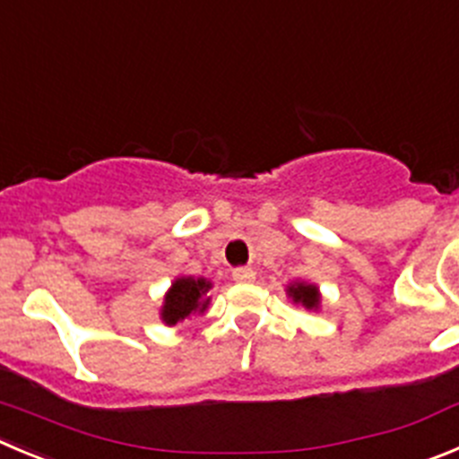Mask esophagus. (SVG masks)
Instances as JSON below:
<instances>
[{
	"mask_svg": "<svg viewBox=\"0 0 459 459\" xmlns=\"http://www.w3.org/2000/svg\"><path fill=\"white\" fill-rule=\"evenodd\" d=\"M233 278L238 282H254L255 281V272H254V269H249V267H239V269H235V272H233Z\"/></svg>",
	"mask_w": 459,
	"mask_h": 459,
	"instance_id": "1",
	"label": "esophagus"
}]
</instances>
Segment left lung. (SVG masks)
I'll return each mask as SVG.
<instances>
[{"label":"left lung","mask_w":459,"mask_h":459,"mask_svg":"<svg viewBox=\"0 0 459 459\" xmlns=\"http://www.w3.org/2000/svg\"><path fill=\"white\" fill-rule=\"evenodd\" d=\"M288 297L292 299L294 303H301L306 310H319L321 306V292L316 288L315 282H307V281H294L290 282L288 288H285Z\"/></svg>","instance_id":"1"}]
</instances>
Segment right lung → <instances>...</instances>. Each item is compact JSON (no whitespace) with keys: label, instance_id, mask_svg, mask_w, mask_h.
Segmentation results:
<instances>
[{"label":"right lung","instance_id":"obj_1","mask_svg":"<svg viewBox=\"0 0 459 459\" xmlns=\"http://www.w3.org/2000/svg\"><path fill=\"white\" fill-rule=\"evenodd\" d=\"M212 290V282L208 278L199 276H178L165 292L160 306V321L165 326H177L181 321L190 319L195 315H204L210 306L208 292Z\"/></svg>","mask_w":459,"mask_h":459}]
</instances>
